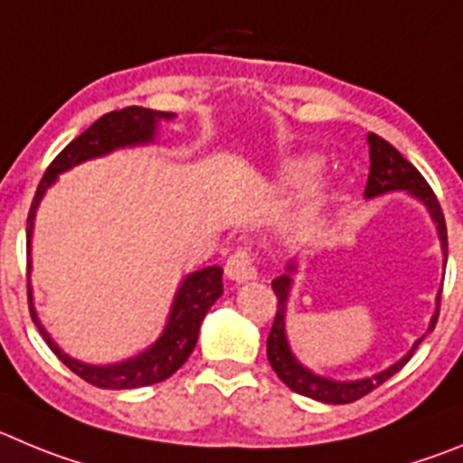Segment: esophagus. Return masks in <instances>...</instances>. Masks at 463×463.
<instances>
[{
	"label": "esophagus",
	"mask_w": 463,
	"mask_h": 463,
	"mask_svg": "<svg viewBox=\"0 0 463 463\" xmlns=\"http://www.w3.org/2000/svg\"><path fill=\"white\" fill-rule=\"evenodd\" d=\"M226 274L231 281L235 283H244V281H251V279L258 277V269L253 265V256L247 251H235L226 262Z\"/></svg>",
	"instance_id": "obj_1"
}]
</instances>
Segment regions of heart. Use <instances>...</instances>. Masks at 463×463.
<instances>
[{
	"instance_id": "b5f03b06",
	"label": "heart",
	"mask_w": 463,
	"mask_h": 463,
	"mask_svg": "<svg viewBox=\"0 0 463 463\" xmlns=\"http://www.w3.org/2000/svg\"><path fill=\"white\" fill-rule=\"evenodd\" d=\"M318 165L320 161L316 156H298V159H290L283 164L281 180L286 184H304V182H309L318 173ZM325 201H327V186L323 182H311V184H307L298 194L295 207H298V212L302 216H311L323 207Z\"/></svg>"
}]
</instances>
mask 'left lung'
Returning <instances> with one entry per match:
<instances>
[{
    "mask_svg": "<svg viewBox=\"0 0 463 463\" xmlns=\"http://www.w3.org/2000/svg\"><path fill=\"white\" fill-rule=\"evenodd\" d=\"M366 145H369V180H366L364 189V201H373V198H381L387 194H406L411 195L413 201H418L420 205L427 210V214L431 216V222L436 226V235L440 241V251H443V268L448 262V231H445V219L443 212H440L439 201H436L434 191L427 184L422 175L418 173L413 164H408L402 154L392 147L390 143H385L383 138H378L376 133H369L366 136ZM299 272V256H293L283 274H279L272 281V290L277 295V318H274L272 330L268 336V360L272 364L274 373L281 378L286 385L293 390V392L304 394V397L316 399L320 403H351L357 402L360 397L369 394L372 390H376L378 385L387 381L390 376L402 369L411 355L415 353L420 344H422L424 336L429 332H434L436 320H439V304H440V288L436 293V311L431 314L427 325V332L422 336L413 341V345L408 348L406 355L399 357L397 362H392L390 366L381 369V372L372 373V376L362 378H351V381H336V378L323 376V373L311 372L309 366L302 364L298 360V355L290 348L288 332H286V314H288V299L290 290L295 286V277Z\"/></svg>",
    "mask_w": 463,
    "mask_h": 463,
    "instance_id": "8db88e82",
    "label": "left lung"
}]
</instances>
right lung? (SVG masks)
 Wrapping results in <instances>:
<instances>
[{
    "mask_svg": "<svg viewBox=\"0 0 463 463\" xmlns=\"http://www.w3.org/2000/svg\"><path fill=\"white\" fill-rule=\"evenodd\" d=\"M170 119H175V112L149 110V108L140 106L112 110L108 115H103L101 119H97L85 133H80L73 143H69L57 154V159L45 170L43 180H41L39 189H36L34 203H32V210H29L27 216L29 269H32V240H34L36 212H39L41 201L45 198L50 186L57 182V177L69 173L76 165L85 164V161L101 159V156L118 152V149L154 145L156 143V136H159V124L170 122ZM222 279L223 269L219 265H210V268L184 274L173 295L168 318H165L161 335L147 348L136 353V355L119 362H108V364H91V362H82L78 357L69 355L66 351H61L60 344L50 336V332L41 323L39 311L34 307V288H32V281L27 283L29 314H32V320H34L41 335H43L45 344L50 345V351L55 353L69 366L71 372L78 373L82 381L103 387V390H133V387H145L165 381V378L173 376L189 360V355L195 348V341H198L203 318L212 309V304L223 295Z\"/></svg>",
    "mask_w": 463,
    "mask_h": 463,
    "instance_id": "right-lung-1",
    "label": "right lung"
}]
</instances>
